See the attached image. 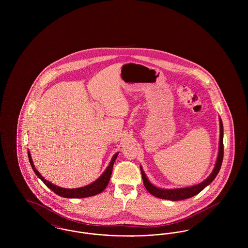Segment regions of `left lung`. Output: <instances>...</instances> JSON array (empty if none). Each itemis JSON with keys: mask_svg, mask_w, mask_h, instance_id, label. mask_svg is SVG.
<instances>
[{"mask_svg": "<svg viewBox=\"0 0 248 248\" xmlns=\"http://www.w3.org/2000/svg\"><path fill=\"white\" fill-rule=\"evenodd\" d=\"M219 146H218V154L217 157V161L214 166L212 173L206 177L202 182H201L197 185L190 186V187H186V188H177V189H162L159 187H156L154 185L146 176L141 165H140V171H141L142 179L145 188L147 190L153 194L155 197L160 198V199H165V200L170 201H180L185 200L190 198L196 194H198L202 189H204L206 186H208L217 175L218 174L220 167L222 165V160H223V124L221 118L219 117Z\"/></svg>", "mask_w": 248, "mask_h": 248, "instance_id": "left-lung-1", "label": "left lung"}]
</instances>
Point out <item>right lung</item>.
Segmentation results:
<instances>
[{
  "label": "right lung",
  "instance_id": "add662e5",
  "mask_svg": "<svg viewBox=\"0 0 248 248\" xmlns=\"http://www.w3.org/2000/svg\"><path fill=\"white\" fill-rule=\"evenodd\" d=\"M119 153H116L112 156L109 164L108 165L105 171L102 173V175L98 177L97 179H95L94 182H92L91 184H88L84 187L81 188H76V189H66V188H61L57 185H54L53 183L47 181L45 177H43L39 171L35 168V166L33 165V161L31 159V153L28 151V156H29V160L31 165V168L33 169L36 176L39 177L49 189L53 190L55 193H57L59 196L64 197V198H85V197H90V196H94L100 192H102L104 189H106L108 186V183L109 181V178L112 173V166L114 165V162L118 156Z\"/></svg>",
  "mask_w": 248,
  "mask_h": 248
}]
</instances>
